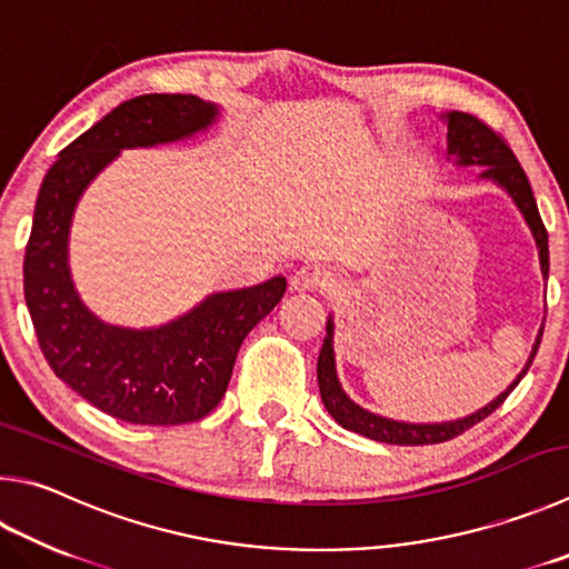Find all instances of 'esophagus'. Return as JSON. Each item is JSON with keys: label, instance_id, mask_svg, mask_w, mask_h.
I'll return each mask as SVG.
<instances>
[{"label": "esophagus", "instance_id": "obj_1", "mask_svg": "<svg viewBox=\"0 0 569 569\" xmlns=\"http://www.w3.org/2000/svg\"><path fill=\"white\" fill-rule=\"evenodd\" d=\"M330 283V273L326 268L320 266H301L298 271L291 276V288L293 291H320V288H326Z\"/></svg>", "mask_w": 569, "mask_h": 569}]
</instances>
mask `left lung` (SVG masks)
<instances>
[{"instance_id": "8db88e82", "label": "left lung", "mask_w": 569, "mask_h": 569, "mask_svg": "<svg viewBox=\"0 0 569 569\" xmlns=\"http://www.w3.org/2000/svg\"><path fill=\"white\" fill-rule=\"evenodd\" d=\"M442 119L448 123V159H452L458 167H482L480 179H488L498 183L502 191H508L510 199L518 206L525 223L530 226L532 239L537 246V256H540V271L547 281V273H550V251H547V231L540 219V211H537L535 196L530 189V181L525 177L520 161L515 159L512 149L505 143L500 133H495L488 123L480 119L470 117V113L462 111H448L442 113ZM542 328L537 330L532 353L528 363L518 373V378L505 388L498 398L490 400L488 406L475 410L472 416H465L460 420H446V422H406V420H392L386 416H378V412H370L360 408L358 402L348 398L336 373V350H333V316H328L326 323V338L323 348L318 353V388L320 398H323V406L330 412L340 428L350 432H358V436H366L370 440L388 442V446H436V442H446L458 438L460 432L472 428L475 422H480L490 416L492 410L502 406V400L510 396L515 386L520 383L532 366V358L540 348L542 340Z\"/></svg>"}]
</instances>
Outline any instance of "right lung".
<instances>
[{
  "label": "right lung",
  "instance_id": "add662e5",
  "mask_svg": "<svg viewBox=\"0 0 569 569\" xmlns=\"http://www.w3.org/2000/svg\"><path fill=\"white\" fill-rule=\"evenodd\" d=\"M219 113L193 94L123 101L59 153L37 196L24 298L41 353L71 390L133 426H181L209 416L229 388L243 338L283 298L286 278L211 293L157 328L111 326L89 311L71 281V219L81 193L121 149L191 139Z\"/></svg>",
  "mask_w": 569,
  "mask_h": 569
}]
</instances>
